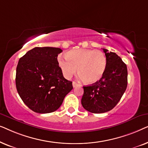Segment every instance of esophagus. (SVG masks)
I'll list each match as a JSON object with an SVG mask.
<instances>
[{
	"mask_svg": "<svg viewBox=\"0 0 148 148\" xmlns=\"http://www.w3.org/2000/svg\"><path fill=\"white\" fill-rule=\"evenodd\" d=\"M79 86V84H78L77 83L75 82H73V88H76V87H77Z\"/></svg>",
	"mask_w": 148,
	"mask_h": 148,
	"instance_id": "esophagus-1",
	"label": "esophagus"
}]
</instances>
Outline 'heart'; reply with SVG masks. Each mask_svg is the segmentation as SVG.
<instances>
[{
	"label": "heart",
	"instance_id": "b5f03b06",
	"mask_svg": "<svg viewBox=\"0 0 148 148\" xmlns=\"http://www.w3.org/2000/svg\"><path fill=\"white\" fill-rule=\"evenodd\" d=\"M66 56H60L58 63L62 73L69 79L77 71L81 79L88 84L98 82L104 75L106 68V58L102 52L89 49H73Z\"/></svg>",
	"mask_w": 148,
	"mask_h": 148
}]
</instances>
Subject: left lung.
<instances>
[{
  "instance_id": "obj_1",
  "label": "left lung",
  "mask_w": 148,
  "mask_h": 148,
  "mask_svg": "<svg viewBox=\"0 0 148 148\" xmlns=\"http://www.w3.org/2000/svg\"><path fill=\"white\" fill-rule=\"evenodd\" d=\"M106 57L104 75L91 86H84L82 104L92 113H104L114 108L122 98L127 86L126 64L114 52L103 48Z\"/></svg>"
}]
</instances>
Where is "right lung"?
I'll use <instances>...</instances> for the list:
<instances>
[{
    "instance_id": "add662e5",
    "label": "right lung",
    "mask_w": 148,
    "mask_h": 148,
    "mask_svg": "<svg viewBox=\"0 0 148 148\" xmlns=\"http://www.w3.org/2000/svg\"><path fill=\"white\" fill-rule=\"evenodd\" d=\"M59 48L36 47L22 56L16 69V88L20 98L32 110L45 114L61 106L73 89L58 65Z\"/></svg>"
}]
</instances>
